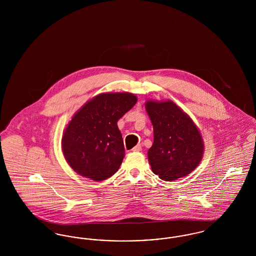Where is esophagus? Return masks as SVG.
Returning <instances> with one entry per match:
<instances>
[{
  "label": "esophagus",
  "mask_w": 256,
  "mask_h": 256,
  "mask_svg": "<svg viewBox=\"0 0 256 256\" xmlns=\"http://www.w3.org/2000/svg\"><path fill=\"white\" fill-rule=\"evenodd\" d=\"M141 150H142L141 145H137V146H134V148H132V150H134V152H140Z\"/></svg>",
  "instance_id": "1"
}]
</instances>
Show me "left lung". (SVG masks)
<instances>
[{
    "label": "left lung",
    "instance_id": "8db88e82",
    "mask_svg": "<svg viewBox=\"0 0 256 256\" xmlns=\"http://www.w3.org/2000/svg\"><path fill=\"white\" fill-rule=\"evenodd\" d=\"M145 108L154 126V143L148 150L152 172L165 182L188 176L204 152V142L195 122L170 100H148Z\"/></svg>",
    "mask_w": 256,
    "mask_h": 256
}]
</instances>
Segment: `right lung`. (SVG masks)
Returning <instances> with one entry per match:
<instances>
[{
    "instance_id": "add662e5",
    "label": "right lung",
    "mask_w": 256,
    "mask_h": 256,
    "mask_svg": "<svg viewBox=\"0 0 256 256\" xmlns=\"http://www.w3.org/2000/svg\"><path fill=\"white\" fill-rule=\"evenodd\" d=\"M136 102L132 93H102L74 114L63 130L61 148L78 174L102 182L118 170L124 148L117 122Z\"/></svg>"
}]
</instances>
